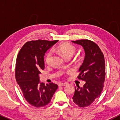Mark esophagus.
Segmentation results:
<instances>
[{
	"instance_id": "34e87169",
	"label": "esophagus",
	"mask_w": 120,
	"mask_h": 120,
	"mask_svg": "<svg viewBox=\"0 0 120 120\" xmlns=\"http://www.w3.org/2000/svg\"><path fill=\"white\" fill-rule=\"evenodd\" d=\"M67 85V83H62V82H60V83H59V86H66Z\"/></svg>"
}]
</instances>
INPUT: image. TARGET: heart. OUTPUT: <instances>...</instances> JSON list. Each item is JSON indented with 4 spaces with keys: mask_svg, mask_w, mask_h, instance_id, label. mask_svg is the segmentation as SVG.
<instances>
[{
    "mask_svg": "<svg viewBox=\"0 0 120 120\" xmlns=\"http://www.w3.org/2000/svg\"><path fill=\"white\" fill-rule=\"evenodd\" d=\"M53 51H58L61 53L65 59L69 57H72V56L76 52V49L74 46H71L68 43H63L60 45L56 47L53 48ZM52 56V52L51 50L49 51L45 56V63L49 64L50 63Z\"/></svg>",
    "mask_w": 120,
    "mask_h": 120,
    "instance_id": "heart-1",
    "label": "heart"
}]
</instances>
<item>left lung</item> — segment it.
I'll list each match as a JSON object with an SVG mask.
<instances>
[{
	"label": "left lung",
	"mask_w": 120,
	"mask_h": 120,
	"mask_svg": "<svg viewBox=\"0 0 120 120\" xmlns=\"http://www.w3.org/2000/svg\"><path fill=\"white\" fill-rule=\"evenodd\" d=\"M83 48L85 56L79 68V79L85 81L83 87H75L73 100L79 107H86L100 96L104 86L105 64L103 53L93 41L81 39L71 41Z\"/></svg>",
	"instance_id": "1"
}]
</instances>
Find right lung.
<instances>
[{
  "label": "right lung",
  "instance_id": "obj_1",
  "mask_svg": "<svg viewBox=\"0 0 120 120\" xmlns=\"http://www.w3.org/2000/svg\"><path fill=\"white\" fill-rule=\"evenodd\" d=\"M57 41L39 39L27 42L17 55L15 69L16 81L24 98L34 107L47 105L58 87L53 83L45 85L39 79L41 71L45 69V52Z\"/></svg>",
  "mask_w": 120,
  "mask_h": 120
}]
</instances>
